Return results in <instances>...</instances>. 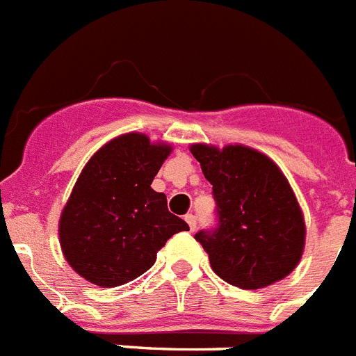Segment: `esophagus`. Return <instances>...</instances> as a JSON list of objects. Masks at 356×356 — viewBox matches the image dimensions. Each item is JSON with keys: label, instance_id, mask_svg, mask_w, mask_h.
Returning a JSON list of instances; mask_svg holds the SVG:
<instances>
[{"label": "esophagus", "instance_id": "34e87169", "mask_svg": "<svg viewBox=\"0 0 356 356\" xmlns=\"http://www.w3.org/2000/svg\"><path fill=\"white\" fill-rule=\"evenodd\" d=\"M185 221H187V225H189L191 230L196 229V216H194V214H185Z\"/></svg>", "mask_w": 356, "mask_h": 356}]
</instances>
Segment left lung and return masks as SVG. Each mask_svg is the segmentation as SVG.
<instances>
[{
    "mask_svg": "<svg viewBox=\"0 0 356 356\" xmlns=\"http://www.w3.org/2000/svg\"><path fill=\"white\" fill-rule=\"evenodd\" d=\"M189 149L218 205V229L194 236L216 275L243 290L266 288L290 275L305 252L306 223L277 163L243 144Z\"/></svg>",
    "mask_w": 356,
    "mask_h": 356,
    "instance_id": "left-lung-1",
    "label": "left lung"
}]
</instances>
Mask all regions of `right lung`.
<instances>
[{"instance_id":"1","label":"right lung","mask_w":356,"mask_h":356,"mask_svg":"<svg viewBox=\"0 0 356 356\" xmlns=\"http://www.w3.org/2000/svg\"><path fill=\"white\" fill-rule=\"evenodd\" d=\"M172 145L124 133L93 153L59 218V245L88 282L113 288L140 277L172 234L189 230L151 189Z\"/></svg>"}]
</instances>
